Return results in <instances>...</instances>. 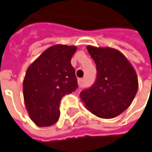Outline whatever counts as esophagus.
<instances>
[{
	"instance_id": "esophagus-1",
	"label": "esophagus",
	"mask_w": 152,
	"mask_h": 152,
	"mask_svg": "<svg viewBox=\"0 0 152 152\" xmlns=\"http://www.w3.org/2000/svg\"><path fill=\"white\" fill-rule=\"evenodd\" d=\"M83 81H84V79H83V78H79V79H78V84H79V85H83Z\"/></svg>"
}]
</instances>
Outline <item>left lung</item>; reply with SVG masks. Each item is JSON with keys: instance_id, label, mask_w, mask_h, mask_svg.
I'll return each mask as SVG.
<instances>
[{"instance_id": "left-lung-1", "label": "left lung", "mask_w": 152, "mask_h": 152, "mask_svg": "<svg viewBox=\"0 0 152 152\" xmlns=\"http://www.w3.org/2000/svg\"><path fill=\"white\" fill-rule=\"evenodd\" d=\"M96 63L97 79L80 93L85 108L96 116L111 119L131 105L138 90L136 70L119 50L112 47L87 46Z\"/></svg>"}]
</instances>
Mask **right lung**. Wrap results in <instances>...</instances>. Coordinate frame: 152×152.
Here are the masks:
<instances>
[{
    "mask_svg": "<svg viewBox=\"0 0 152 152\" xmlns=\"http://www.w3.org/2000/svg\"><path fill=\"white\" fill-rule=\"evenodd\" d=\"M76 49V46L60 44L50 46L27 69L23 83L24 105L39 127H48L58 121L61 98L77 88L70 63Z\"/></svg>",
    "mask_w": 152,
    "mask_h": 152,
    "instance_id": "add662e5",
    "label": "right lung"
}]
</instances>
